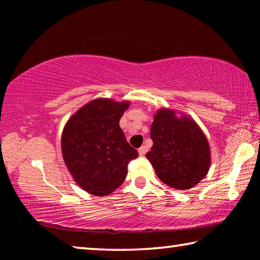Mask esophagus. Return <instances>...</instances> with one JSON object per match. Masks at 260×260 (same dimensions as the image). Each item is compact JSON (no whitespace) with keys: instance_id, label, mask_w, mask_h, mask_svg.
<instances>
[{"instance_id":"1","label":"esophagus","mask_w":260,"mask_h":260,"mask_svg":"<svg viewBox=\"0 0 260 260\" xmlns=\"http://www.w3.org/2000/svg\"><path fill=\"white\" fill-rule=\"evenodd\" d=\"M147 151H148V148H147V146H142V147H140L139 148V153H140V156H144L147 153Z\"/></svg>"}]
</instances>
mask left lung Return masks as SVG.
Segmentation results:
<instances>
[{"instance_id": "obj_1", "label": "left lung", "mask_w": 260, "mask_h": 260, "mask_svg": "<svg viewBox=\"0 0 260 260\" xmlns=\"http://www.w3.org/2000/svg\"><path fill=\"white\" fill-rule=\"evenodd\" d=\"M151 150L147 158L157 177L179 190L190 189L210 169V147L203 132L189 118H177L171 110L161 109L151 125Z\"/></svg>"}]
</instances>
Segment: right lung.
Returning <instances> with one entry per match:
<instances>
[{"instance_id": "obj_1", "label": "right lung", "mask_w": 260, "mask_h": 260, "mask_svg": "<svg viewBox=\"0 0 260 260\" xmlns=\"http://www.w3.org/2000/svg\"><path fill=\"white\" fill-rule=\"evenodd\" d=\"M128 102L94 100L70 118L61 134L65 164L79 186L105 196L124 182L127 166L139 152L129 146L119 120Z\"/></svg>"}]
</instances>
